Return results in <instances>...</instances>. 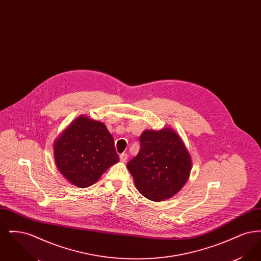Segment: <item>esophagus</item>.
<instances>
[{
  "label": "esophagus",
  "mask_w": 261,
  "mask_h": 261,
  "mask_svg": "<svg viewBox=\"0 0 261 261\" xmlns=\"http://www.w3.org/2000/svg\"><path fill=\"white\" fill-rule=\"evenodd\" d=\"M119 159H120V162H125L127 161V159H128V154L123 152V153H121L119 155Z\"/></svg>",
  "instance_id": "esophagus-1"
}]
</instances>
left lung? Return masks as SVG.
Here are the masks:
<instances>
[{"instance_id":"left-lung-1","label":"left lung","mask_w":261,"mask_h":261,"mask_svg":"<svg viewBox=\"0 0 261 261\" xmlns=\"http://www.w3.org/2000/svg\"><path fill=\"white\" fill-rule=\"evenodd\" d=\"M140 150L127 163L138 191L152 201H162L186 184L192 159L182 139L171 128L146 130L140 136Z\"/></svg>"}]
</instances>
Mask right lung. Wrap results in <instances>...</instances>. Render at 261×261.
I'll return each instance as SVG.
<instances>
[{
  "label": "right lung",
  "mask_w": 261,
  "mask_h": 261,
  "mask_svg": "<svg viewBox=\"0 0 261 261\" xmlns=\"http://www.w3.org/2000/svg\"><path fill=\"white\" fill-rule=\"evenodd\" d=\"M56 165L72 185L87 188L119 161L112 134L102 122L81 115L54 144Z\"/></svg>",
  "instance_id": "right-lung-1"
}]
</instances>
